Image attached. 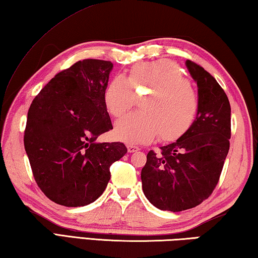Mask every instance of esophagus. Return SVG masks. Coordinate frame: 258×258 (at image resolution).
<instances>
[{
    "label": "esophagus",
    "instance_id": "obj_1",
    "mask_svg": "<svg viewBox=\"0 0 258 258\" xmlns=\"http://www.w3.org/2000/svg\"><path fill=\"white\" fill-rule=\"evenodd\" d=\"M127 150L131 154V152H137L139 150V148L137 146H133V145H128L127 146Z\"/></svg>",
    "mask_w": 258,
    "mask_h": 258
}]
</instances>
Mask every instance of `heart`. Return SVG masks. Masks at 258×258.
<instances>
[{
  "label": "heart",
  "mask_w": 258,
  "mask_h": 258,
  "mask_svg": "<svg viewBox=\"0 0 258 258\" xmlns=\"http://www.w3.org/2000/svg\"><path fill=\"white\" fill-rule=\"evenodd\" d=\"M141 98V110L117 121L115 137L126 143H145L157 138L175 141L184 135L198 111V100L180 67L167 59L140 62L126 78L116 76L103 93L109 115L120 117Z\"/></svg>",
  "instance_id": "1"
}]
</instances>
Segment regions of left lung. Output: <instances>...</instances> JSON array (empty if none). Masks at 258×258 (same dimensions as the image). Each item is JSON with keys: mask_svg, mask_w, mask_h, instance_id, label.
<instances>
[{"mask_svg": "<svg viewBox=\"0 0 258 258\" xmlns=\"http://www.w3.org/2000/svg\"><path fill=\"white\" fill-rule=\"evenodd\" d=\"M198 86V111L187 132L160 152H148L141 171L147 199L161 211L182 212L212 195L228 156L231 107L223 89L199 64L185 61Z\"/></svg>", "mask_w": 258, "mask_h": 258, "instance_id": "obj_1", "label": "left lung"}]
</instances>
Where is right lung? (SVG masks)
Instances as JSON below:
<instances>
[{
    "label": "right lung",
    "mask_w": 258,
    "mask_h": 258,
    "mask_svg": "<svg viewBox=\"0 0 258 258\" xmlns=\"http://www.w3.org/2000/svg\"><path fill=\"white\" fill-rule=\"evenodd\" d=\"M110 61L85 59L60 72L30 104L24 145L37 185L66 207L86 206L103 194L110 166L127 149L97 142L112 130L103 103Z\"/></svg>",
    "instance_id": "right-lung-1"
}]
</instances>
